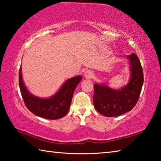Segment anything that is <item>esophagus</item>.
Returning a JSON list of instances; mask_svg holds the SVG:
<instances>
[{
  "mask_svg": "<svg viewBox=\"0 0 161 161\" xmlns=\"http://www.w3.org/2000/svg\"><path fill=\"white\" fill-rule=\"evenodd\" d=\"M84 75L85 78H92L94 77V72L91 69H87L86 71H85Z\"/></svg>",
  "mask_w": 161,
  "mask_h": 161,
  "instance_id": "esophagus-1",
  "label": "esophagus"
}]
</instances>
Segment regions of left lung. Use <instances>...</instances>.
Here are the masks:
<instances>
[{
  "label": "left lung",
  "mask_w": 161,
  "mask_h": 161,
  "mask_svg": "<svg viewBox=\"0 0 161 161\" xmlns=\"http://www.w3.org/2000/svg\"><path fill=\"white\" fill-rule=\"evenodd\" d=\"M129 58L131 77L127 86L115 90L106 85H94V106L103 116H119L131 110L138 102L143 84V69L136 54L131 53Z\"/></svg>",
  "instance_id": "left-lung-1"
}]
</instances>
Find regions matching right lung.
I'll list each match as a JSON object with an SVG mask.
<instances>
[{"label":"right lung","mask_w":161,"mask_h":161,"mask_svg":"<svg viewBox=\"0 0 161 161\" xmlns=\"http://www.w3.org/2000/svg\"><path fill=\"white\" fill-rule=\"evenodd\" d=\"M81 80V76L71 78L65 81L53 97L40 99L27 90L22 78L21 67L19 69V86L26 107L35 115L47 119H59L66 115L69 109L75 89Z\"/></svg>","instance_id":"1"}]
</instances>
